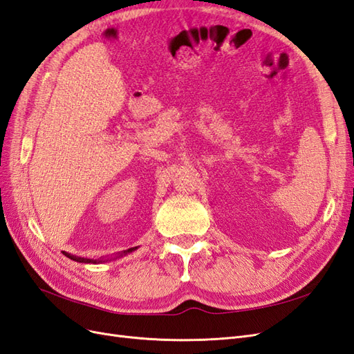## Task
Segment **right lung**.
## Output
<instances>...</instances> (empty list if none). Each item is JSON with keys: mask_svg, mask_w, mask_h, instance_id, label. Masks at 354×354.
<instances>
[{"mask_svg": "<svg viewBox=\"0 0 354 354\" xmlns=\"http://www.w3.org/2000/svg\"><path fill=\"white\" fill-rule=\"evenodd\" d=\"M134 250H137V248H130L128 251H124V254H127V252H131V251H134ZM65 254L68 259H71V260H73V261H80V263H100V261H97V260H90V259H81V257H73V255H71V254H68V252H63Z\"/></svg>", "mask_w": 354, "mask_h": 354, "instance_id": "obj_1", "label": "right lung"}]
</instances>
